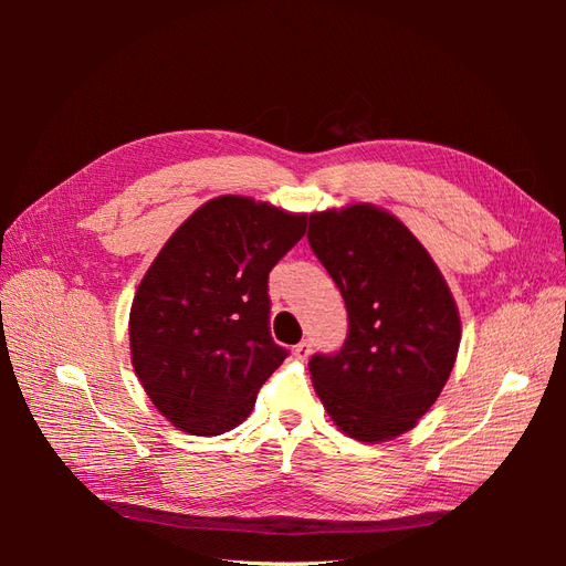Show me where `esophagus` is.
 Segmentation results:
<instances>
[{
  "instance_id": "esophagus-1",
  "label": "esophagus",
  "mask_w": 566,
  "mask_h": 566,
  "mask_svg": "<svg viewBox=\"0 0 566 566\" xmlns=\"http://www.w3.org/2000/svg\"><path fill=\"white\" fill-rule=\"evenodd\" d=\"M293 354H295V358H300V361H306V358L312 356V342L310 339H302Z\"/></svg>"
}]
</instances>
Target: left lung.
I'll return each mask as SVG.
<instances>
[{"label":"left lung","instance_id":"left-lung-1","mask_svg":"<svg viewBox=\"0 0 566 566\" xmlns=\"http://www.w3.org/2000/svg\"><path fill=\"white\" fill-rule=\"evenodd\" d=\"M306 238L349 316L342 349L312 356L314 389L345 434L399 437L453 370L460 316L451 290L418 238L375 205L314 212Z\"/></svg>","mask_w":566,"mask_h":566}]
</instances>
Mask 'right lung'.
<instances>
[{
	"label": "right lung",
	"mask_w": 566,
	"mask_h": 566,
	"mask_svg": "<svg viewBox=\"0 0 566 566\" xmlns=\"http://www.w3.org/2000/svg\"><path fill=\"white\" fill-rule=\"evenodd\" d=\"M306 229V217L219 196L165 243L136 290L129 347L160 413L196 437L241 424L287 349L269 331V271Z\"/></svg>",
	"instance_id": "add662e5"
}]
</instances>
